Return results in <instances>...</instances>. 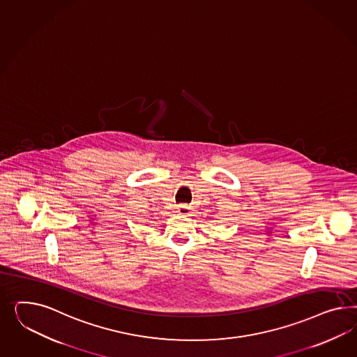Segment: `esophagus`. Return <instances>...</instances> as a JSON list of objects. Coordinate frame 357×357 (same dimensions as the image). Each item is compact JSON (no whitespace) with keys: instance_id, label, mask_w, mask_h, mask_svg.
<instances>
[{"instance_id":"esophagus-1","label":"esophagus","mask_w":357,"mask_h":357,"mask_svg":"<svg viewBox=\"0 0 357 357\" xmlns=\"http://www.w3.org/2000/svg\"><path fill=\"white\" fill-rule=\"evenodd\" d=\"M177 213L180 215H188L189 214V207L186 204H178L177 206Z\"/></svg>"}]
</instances>
